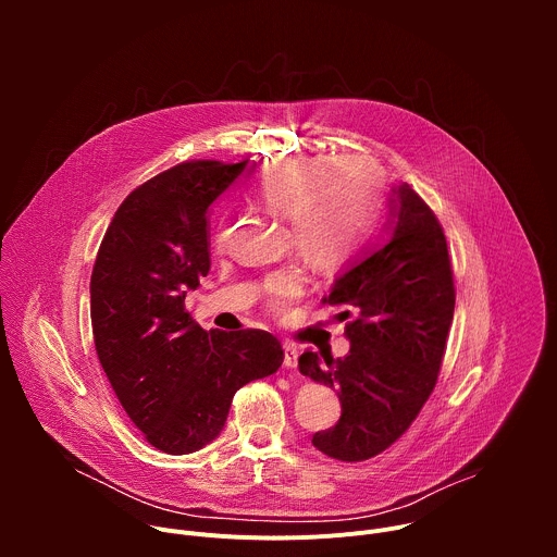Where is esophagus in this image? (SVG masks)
<instances>
[{
  "label": "esophagus",
  "instance_id": "34e87169",
  "mask_svg": "<svg viewBox=\"0 0 557 557\" xmlns=\"http://www.w3.org/2000/svg\"><path fill=\"white\" fill-rule=\"evenodd\" d=\"M297 357H299V350H297V346L295 344H284V366L288 368V370H293L295 366H297Z\"/></svg>",
  "mask_w": 557,
  "mask_h": 557
}]
</instances>
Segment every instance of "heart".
I'll return each mask as SVG.
<instances>
[{
	"label": "heart",
	"instance_id": "obj_1",
	"mask_svg": "<svg viewBox=\"0 0 557 557\" xmlns=\"http://www.w3.org/2000/svg\"><path fill=\"white\" fill-rule=\"evenodd\" d=\"M262 207L286 215L297 249L314 264L346 260L363 240L372 220L379 174L361 158H286L264 170L253 185ZM304 290V273L282 269L267 280L273 306Z\"/></svg>",
	"mask_w": 557,
	"mask_h": 557
}]
</instances>
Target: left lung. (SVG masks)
Listing matches in <instances>:
<instances>
[{
  "label": "left lung",
  "mask_w": 557,
  "mask_h": 557,
  "mask_svg": "<svg viewBox=\"0 0 557 557\" xmlns=\"http://www.w3.org/2000/svg\"><path fill=\"white\" fill-rule=\"evenodd\" d=\"M379 240L363 247L322 299L346 306L350 350L317 357L306 350L299 372L333 387L342 417L317 432L312 445L331 458L357 462L389 447L417 419L436 385L454 320V277L445 233L421 200L401 183L387 198Z\"/></svg>",
  "instance_id": "8db88e82"
}]
</instances>
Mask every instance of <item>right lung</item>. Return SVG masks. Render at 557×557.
Returning a JSON list of instances; mask_svg holds the SVG:
<instances>
[{
  "instance_id": "right-lung-1",
  "label": "right lung",
  "mask_w": 557,
  "mask_h": 557,
  "mask_svg": "<svg viewBox=\"0 0 557 557\" xmlns=\"http://www.w3.org/2000/svg\"><path fill=\"white\" fill-rule=\"evenodd\" d=\"M245 163H181L134 189L101 243L90 314L99 361L147 443L191 454L224 428L233 394L284 361L267 331H202L185 310L211 269L209 207Z\"/></svg>"
}]
</instances>
